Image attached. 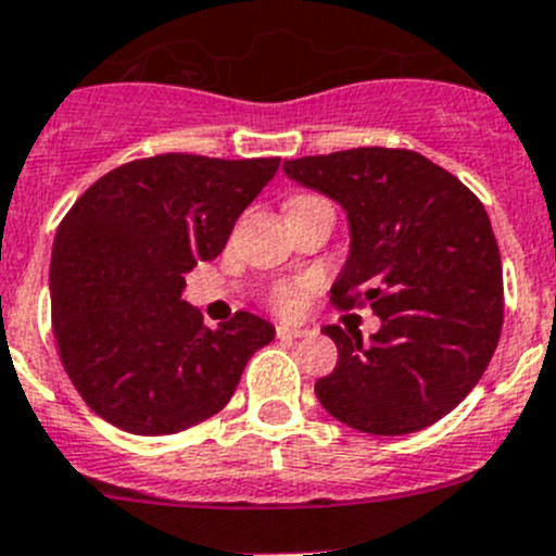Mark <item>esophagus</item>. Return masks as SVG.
I'll list each match as a JSON object with an SVG mask.
<instances>
[{
    "label": "esophagus",
    "instance_id": "esophagus-1",
    "mask_svg": "<svg viewBox=\"0 0 556 556\" xmlns=\"http://www.w3.org/2000/svg\"><path fill=\"white\" fill-rule=\"evenodd\" d=\"M304 336H306L304 328H293V325H277V339L293 341V339H304Z\"/></svg>",
    "mask_w": 556,
    "mask_h": 556
}]
</instances>
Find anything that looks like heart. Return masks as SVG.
Listing matches in <instances>:
<instances>
[{
  "label": "heart",
  "mask_w": 556,
  "mask_h": 556,
  "mask_svg": "<svg viewBox=\"0 0 556 556\" xmlns=\"http://www.w3.org/2000/svg\"><path fill=\"white\" fill-rule=\"evenodd\" d=\"M306 199V195H301ZM314 290V282L309 279H285V282H277L268 293V301L279 314H299L304 312L306 301H309Z\"/></svg>",
  "instance_id": "heart-1"
}]
</instances>
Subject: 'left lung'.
Segmentation results:
<instances>
[{"label":"left lung","instance_id":"8db88e82","mask_svg":"<svg viewBox=\"0 0 556 556\" xmlns=\"http://www.w3.org/2000/svg\"><path fill=\"white\" fill-rule=\"evenodd\" d=\"M285 174L344 206L350 257L339 309L371 306L382 328L325 325L339 363L314 392L330 417L371 435L439 422L486 371L503 328V268L484 204L414 150L355 148L285 161Z\"/></svg>","mask_w":556,"mask_h":556}]
</instances>
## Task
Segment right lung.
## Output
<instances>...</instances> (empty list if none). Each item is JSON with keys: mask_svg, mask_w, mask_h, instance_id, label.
<instances>
[{"mask_svg": "<svg viewBox=\"0 0 556 556\" xmlns=\"http://www.w3.org/2000/svg\"><path fill=\"white\" fill-rule=\"evenodd\" d=\"M277 169L279 159L153 155L106 172L66 212L50 257L55 346L110 425L172 435L215 417L274 339L250 312L210 330L182 290Z\"/></svg>", "mask_w": 556, "mask_h": 556, "instance_id": "1", "label": "right lung"}]
</instances>
